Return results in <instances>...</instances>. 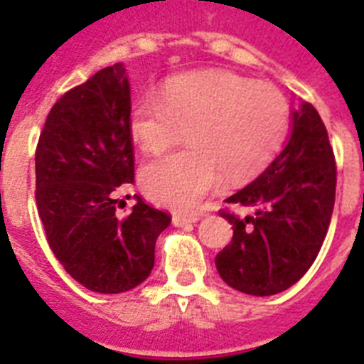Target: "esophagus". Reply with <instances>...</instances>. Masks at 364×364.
I'll use <instances>...</instances> for the list:
<instances>
[{"mask_svg":"<svg viewBox=\"0 0 364 364\" xmlns=\"http://www.w3.org/2000/svg\"><path fill=\"white\" fill-rule=\"evenodd\" d=\"M198 217L197 215H173V224L178 228L188 226V224H193V222H197Z\"/></svg>","mask_w":364,"mask_h":364,"instance_id":"esophagus-1","label":"esophagus"}]
</instances>
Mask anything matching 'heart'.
<instances>
[{"instance_id": "heart-1", "label": "heart", "mask_w": 364, "mask_h": 364, "mask_svg": "<svg viewBox=\"0 0 364 364\" xmlns=\"http://www.w3.org/2000/svg\"><path fill=\"white\" fill-rule=\"evenodd\" d=\"M131 134L146 153L160 154L188 133L184 151L147 164L146 193L175 210H195L220 182L262 171L290 129V105L272 85L230 73H197L171 80L164 95L134 100Z\"/></svg>"}]
</instances>
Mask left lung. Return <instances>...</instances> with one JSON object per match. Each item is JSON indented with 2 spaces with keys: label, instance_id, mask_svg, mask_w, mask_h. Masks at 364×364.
I'll list each match as a JSON object with an SVG mask.
<instances>
[{
  "label": "left lung",
  "instance_id": "left-lung-1",
  "mask_svg": "<svg viewBox=\"0 0 364 364\" xmlns=\"http://www.w3.org/2000/svg\"><path fill=\"white\" fill-rule=\"evenodd\" d=\"M291 120L282 153L226 200L252 215L218 211L233 224V239L215 257L218 273L228 286L257 297L288 290L310 269L336 202V156L319 112L302 104Z\"/></svg>",
  "mask_w": 364,
  "mask_h": 364
}]
</instances>
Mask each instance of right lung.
<instances>
[{
    "instance_id": "obj_1",
    "label": "right lung",
    "mask_w": 364,
    "mask_h": 364,
    "mask_svg": "<svg viewBox=\"0 0 364 364\" xmlns=\"http://www.w3.org/2000/svg\"><path fill=\"white\" fill-rule=\"evenodd\" d=\"M129 114V82L114 63L58 100L36 146L34 195L47 242L70 277L98 294L146 281L171 222L142 197L127 217L117 215L118 189L134 180Z\"/></svg>"
}]
</instances>
